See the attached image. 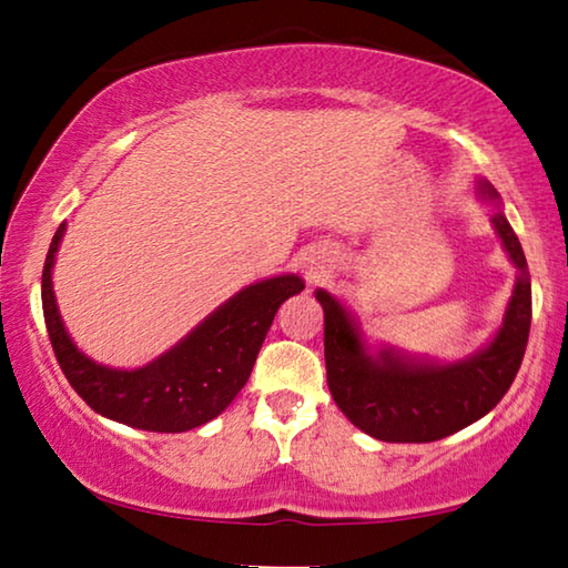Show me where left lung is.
Returning <instances> with one entry per match:
<instances>
[{
  "instance_id": "8db88e82",
  "label": "left lung",
  "mask_w": 568,
  "mask_h": 568,
  "mask_svg": "<svg viewBox=\"0 0 568 568\" xmlns=\"http://www.w3.org/2000/svg\"><path fill=\"white\" fill-rule=\"evenodd\" d=\"M476 196L494 209L491 224L516 266L511 300L501 326L481 349L456 362L416 356L382 344L372 349L362 324L342 300L316 290L324 310L326 382L334 402L356 429L392 444H426L479 422L509 392L519 372L531 326V276L519 236L486 179Z\"/></svg>"
}]
</instances>
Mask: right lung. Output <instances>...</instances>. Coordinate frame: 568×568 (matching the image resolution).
<instances>
[{
	"instance_id": "right-lung-1",
	"label": "right lung",
	"mask_w": 568,
	"mask_h": 568,
	"mask_svg": "<svg viewBox=\"0 0 568 568\" xmlns=\"http://www.w3.org/2000/svg\"><path fill=\"white\" fill-rule=\"evenodd\" d=\"M67 224H59L42 272L49 342L74 392L106 419L134 429L179 434L212 422L244 389L274 314L304 290V278L278 274L244 286L196 324L172 349L136 369L94 362L69 336L59 314L52 268Z\"/></svg>"
}]
</instances>
